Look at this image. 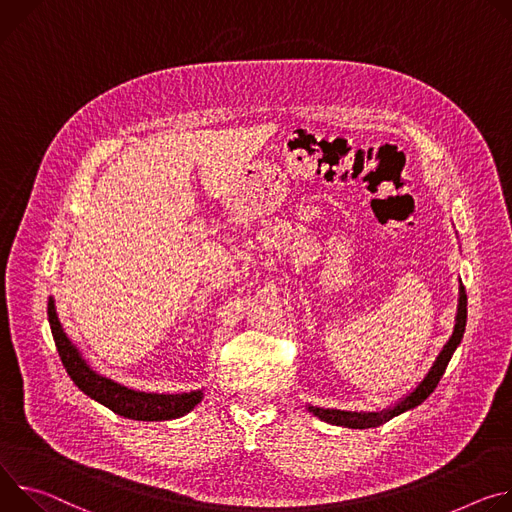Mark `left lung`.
Masks as SVG:
<instances>
[{
  "mask_svg": "<svg viewBox=\"0 0 512 512\" xmlns=\"http://www.w3.org/2000/svg\"><path fill=\"white\" fill-rule=\"evenodd\" d=\"M466 317H468V297H466V289L464 285H460V301H458V315H456V327H453V333L449 337V342L443 346L441 354L437 356L435 364L431 366L429 374L423 378V382L409 394L405 396V401H401L396 407L382 411V413H344V411H327V409H317V407H309V411L319 417L325 423L331 425H339V427H352V429H370V427H378L386 421H390L392 417L401 415L409 409H415L417 405H421L427 396L437 388L453 352L460 346L464 331H466Z\"/></svg>",
  "mask_w": 512,
  "mask_h": 512,
  "instance_id": "left-lung-1",
  "label": "left lung"
}]
</instances>
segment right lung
I'll return each mask as SVG.
<instances>
[{"label": "right lung", "instance_id": "right-lung-1", "mask_svg": "<svg viewBox=\"0 0 512 512\" xmlns=\"http://www.w3.org/2000/svg\"><path fill=\"white\" fill-rule=\"evenodd\" d=\"M48 323L54 337L56 350H59L61 362L71 376V380L97 403L111 409L116 415L136 419V421H168L189 413L199 401L203 392L189 394H144L128 390L116 382H111L95 374L77 348L69 342L67 333L61 327L52 299L48 301Z\"/></svg>", "mask_w": 512, "mask_h": 512}]
</instances>
